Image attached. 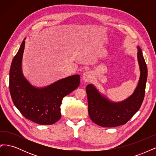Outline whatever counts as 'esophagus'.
Listing matches in <instances>:
<instances>
[{"label": "esophagus", "instance_id": "esophagus-1", "mask_svg": "<svg viewBox=\"0 0 156 156\" xmlns=\"http://www.w3.org/2000/svg\"><path fill=\"white\" fill-rule=\"evenodd\" d=\"M93 74L90 71H87L83 74V79L84 82L90 81L92 79Z\"/></svg>", "mask_w": 156, "mask_h": 156}]
</instances>
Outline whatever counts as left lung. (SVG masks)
Segmentation results:
<instances>
[{
  "instance_id": "1",
  "label": "left lung",
  "mask_w": 156,
  "mask_h": 156,
  "mask_svg": "<svg viewBox=\"0 0 156 156\" xmlns=\"http://www.w3.org/2000/svg\"><path fill=\"white\" fill-rule=\"evenodd\" d=\"M137 49L140 78L133 93L126 100L120 102L111 101L102 95L92 84L87 86L88 114L92 121L98 126L111 127L125 124L139 111L142 105L148 69L143 52L139 46Z\"/></svg>"
}]
</instances>
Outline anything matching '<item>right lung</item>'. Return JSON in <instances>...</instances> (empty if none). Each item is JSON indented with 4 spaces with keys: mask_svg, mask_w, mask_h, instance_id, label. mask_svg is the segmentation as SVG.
<instances>
[{
    "mask_svg": "<svg viewBox=\"0 0 156 156\" xmlns=\"http://www.w3.org/2000/svg\"><path fill=\"white\" fill-rule=\"evenodd\" d=\"M25 40L10 67L9 87L12 101L26 119L40 125L53 124L61 118L60 105L63 98L79 86L80 75L60 79L43 88L32 85L22 72Z\"/></svg>",
    "mask_w": 156,
    "mask_h": 156,
    "instance_id": "add662e5",
    "label": "right lung"
}]
</instances>
